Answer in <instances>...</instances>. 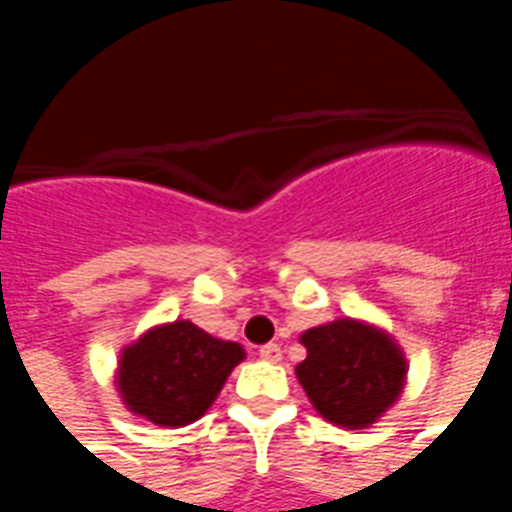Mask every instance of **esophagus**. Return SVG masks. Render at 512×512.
I'll list each match as a JSON object with an SVG mask.
<instances>
[{
  "label": "esophagus",
  "mask_w": 512,
  "mask_h": 512,
  "mask_svg": "<svg viewBox=\"0 0 512 512\" xmlns=\"http://www.w3.org/2000/svg\"><path fill=\"white\" fill-rule=\"evenodd\" d=\"M260 359H266V362H279L282 359V348L277 343H268L260 348Z\"/></svg>",
  "instance_id": "esophagus-1"
}]
</instances>
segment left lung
Segmentation results:
<instances>
[{"mask_svg":"<svg viewBox=\"0 0 512 512\" xmlns=\"http://www.w3.org/2000/svg\"><path fill=\"white\" fill-rule=\"evenodd\" d=\"M307 359L296 378L323 419L348 430L370 428L406 386L408 362L395 337L373 323L337 318L299 337Z\"/></svg>","mask_w":512,"mask_h":512,"instance_id":"obj_1","label":"left lung"}]
</instances>
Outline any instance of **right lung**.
Instances as JSON below:
<instances>
[{
  "label": "right lung",
  "mask_w": 512,
  "mask_h": 512,
  "mask_svg": "<svg viewBox=\"0 0 512 512\" xmlns=\"http://www.w3.org/2000/svg\"><path fill=\"white\" fill-rule=\"evenodd\" d=\"M244 356L238 343L211 337L191 321L161 323L123 348L115 384L131 414L183 428L213 406Z\"/></svg>",
  "instance_id": "right-lung-1"
}]
</instances>
